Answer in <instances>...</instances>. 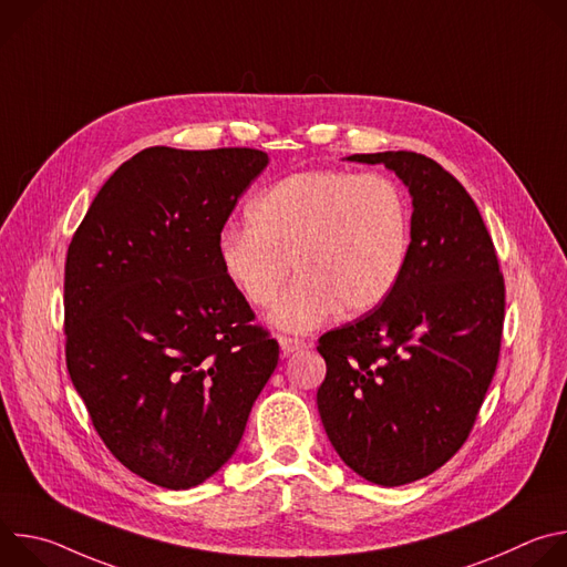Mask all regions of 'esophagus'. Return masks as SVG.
Returning a JSON list of instances; mask_svg holds the SVG:
<instances>
[{"label":"esophagus","instance_id":"1","mask_svg":"<svg viewBox=\"0 0 567 567\" xmlns=\"http://www.w3.org/2000/svg\"><path fill=\"white\" fill-rule=\"evenodd\" d=\"M278 343H280V352H282V357H289V354H293V352H298V350H302V348H305V341H300V339H291V337H280V339H278Z\"/></svg>","mask_w":567,"mask_h":567}]
</instances>
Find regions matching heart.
<instances>
[{"instance_id": "1", "label": "heart", "mask_w": 567, "mask_h": 567, "mask_svg": "<svg viewBox=\"0 0 567 567\" xmlns=\"http://www.w3.org/2000/svg\"><path fill=\"white\" fill-rule=\"evenodd\" d=\"M249 226L217 239V262L251 307L298 280L269 311V326L305 334L339 309L361 316L396 289L411 254V204L383 175L298 173L265 188L247 208Z\"/></svg>"}]
</instances>
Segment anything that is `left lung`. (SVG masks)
Listing matches in <instances>:
<instances>
[{
    "mask_svg": "<svg viewBox=\"0 0 567 567\" xmlns=\"http://www.w3.org/2000/svg\"><path fill=\"white\" fill-rule=\"evenodd\" d=\"M383 164L413 199L406 269L390 298L322 334L316 403L339 457L381 487L446 464L466 442L498 365L505 282L464 186L417 152L352 154Z\"/></svg>",
    "mask_w": 567,
    "mask_h": 567,
    "instance_id": "obj_1",
    "label": "left lung"
}]
</instances>
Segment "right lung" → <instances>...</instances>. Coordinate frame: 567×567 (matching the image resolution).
<instances>
[{"mask_svg":"<svg viewBox=\"0 0 567 567\" xmlns=\"http://www.w3.org/2000/svg\"><path fill=\"white\" fill-rule=\"evenodd\" d=\"M267 164L251 147H147L69 245V377L114 457L158 487H197L233 457L278 365L217 262L228 215Z\"/></svg>","mask_w":567,"mask_h":567,"instance_id":"obj_1","label":"right lung"}]
</instances>
